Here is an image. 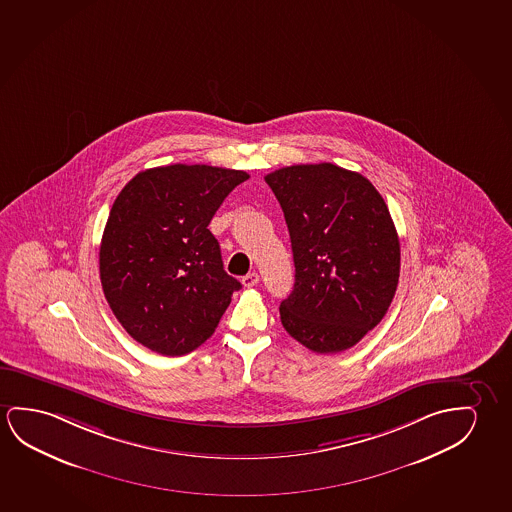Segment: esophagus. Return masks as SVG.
<instances>
[{
  "instance_id": "esophagus-1",
  "label": "esophagus",
  "mask_w": 512,
  "mask_h": 512,
  "mask_svg": "<svg viewBox=\"0 0 512 512\" xmlns=\"http://www.w3.org/2000/svg\"><path fill=\"white\" fill-rule=\"evenodd\" d=\"M258 283H260V275L256 274V272L242 277V284H244L245 288H252V286H256Z\"/></svg>"
}]
</instances>
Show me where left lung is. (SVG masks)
<instances>
[{"instance_id":"left-lung-1","label":"left lung","mask_w":512,"mask_h":512,"mask_svg":"<svg viewBox=\"0 0 512 512\" xmlns=\"http://www.w3.org/2000/svg\"><path fill=\"white\" fill-rule=\"evenodd\" d=\"M265 182L283 208L295 284L279 313L316 353H337L376 327L396 293L401 249L380 192L330 162L275 169Z\"/></svg>"}]
</instances>
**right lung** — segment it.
<instances>
[{
  "instance_id": "right-lung-1",
  "label": "right lung",
  "mask_w": 512,
  "mask_h": 512,
  "mask_svg": "<svg viewBox=\"0 0 512 512\" xmlns=\"http://www.w3.org/2000/svg\"><path fill=\"white\" fill-rule=\"evenodd\" d=\"M249 178L206 164L146 169L116 196L100 242V283L116 320L148 350L178 357L212 336L233 291L208 224Z\"/></svg>"
}]
</instances>
